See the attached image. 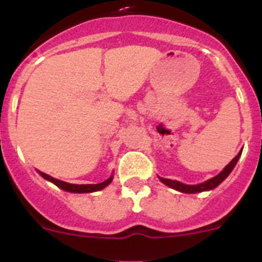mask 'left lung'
<instances>
[{"instance_id": "1", "label": "left lung", "mask_w": 262, "mask_h": 262, "mask_svg": "<svg viewBox=\"0 0 262 262\" xmlns=\"http://www.w3.org/2000/svg\"><path fill=\"white\" fill-rule=\"evenodd\" d=\"M240 156H242V151H240L239 154L233 157L232 161H231V163L228 164V165H227L226 168H224L223 170L219 173V174L215 176V177H212V178H210V180H207V181L202 182V184L185 185V184H182V182L174 181V180H168V178H163V177H159V178H160V181L163 182V184H165L166 186L172 187V189H174V190H177V191H181V193L194 194V193H201V191H206V190H212V189H215L217 185L222 184V182H223L224 180L228 177V174H230V173L232 172V169L235 168L236 163H237V160H239Z\"/></svg>"}]
</instances>
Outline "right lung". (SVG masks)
<instances>
[{"label": "right lung", "instance_id": "1", "mask_svg": "<svg viewBox=\"0 0 262 262\" xmlns=\"http://www.w3.org/2000/svg\"><path fill=\"white\" fill-rule=\"evenodd\" d=\"M39 174H40L43 178H46L47 181L52 182V184L56 185L57 187H60V189H62V190L69 191V193H93V191L102 190L103 187H106L111 181H113V176H110V178H107L106 181L101 182V184L76 185V184H68V182L60 181V180H56V178L51 177L50 174H46V173H43V172H39Z\"/></svg>", "mask_w": 262, "mask_h": 262}]
</instances>
